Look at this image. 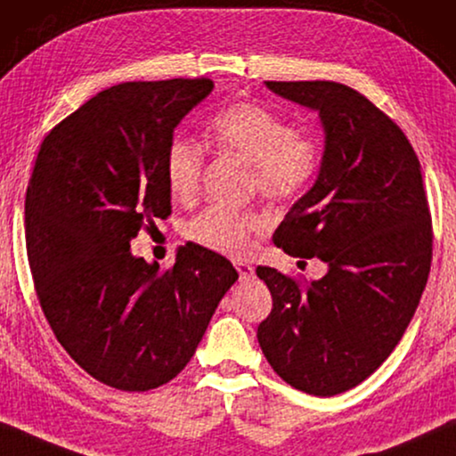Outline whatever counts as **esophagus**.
<instances>
[{
  "instance_id": "esophagus-1",
  "label": "esophagus",
  "mask_w": 456,
  "mask_h": 456,
  "mask_svg": "<svg viewBox=\"0 0 456 456\" xmlns=\"http://www.w3.org/2000/svg\"><path fill=\"white\" fill-rule=\"evenodd\" d=\"M235 268H237V272H240V278H241V281H249V278L254 276V268H251L249 264L235 262Z\"/></svg>"
}]
</instances>
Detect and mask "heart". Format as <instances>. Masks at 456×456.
Segmentation results:
<instances>
[{"instance_id":"b5f03b06","label":"heart","mask_w":456,"mask_h":456,"mask_svg":"<svg viewBox=\"0 0 456 456\" xmlns=\"http://www.w3.org/2000/svg\"><path fill=\"white\" fill-rule=\"evenodd\" d=\"M208 141L223 153L251 163V182L270 200H295L307 192L322 172L325 149L314 133L295 125L257 102H235L208 125ZM205 147L174 137L163 153V174L174 199L190 202L199 194ZM266 221L256 210L210 205L186 223L184 235L196 246L216 254L243 257L254 248Z\"/></svg>"}]
</instances>
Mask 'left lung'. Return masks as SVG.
<instances>
[{
  "mask_svg": "<svg viewBox=\"0 0 456 456\" xmlns=\"http://www.w3.org/2000/svg\"><path fill=\"white\" fill-rule=\"evenodd\" d=\"M266 86L317 110L325 131L322 172L274 243L330 270L298 282L257 266L272 295L257 342L290 387L331 397L370 377L405 334L430 274V208L411 142L369 98L336 81Z\"/></svg>",
  "mask_w": 456,
  "mask_h": 456,
  "instance_id": "left-lung-1",
  "label": "left lung"
}]
</instances>
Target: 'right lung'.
<instances>
[{
  "mask_svg": "<svg viewBox=\"0 0 456 456\" xmlns=\"http://www.w3.org/2000/svg\"><path fill=\"white\" fill-rule=\"evenodd\" d=\"M210 90L208 77L108 87L53 126L34 163L24 227L38 303L67 354L114 389L178 375L240 276L196 243L166 272L128 251L172 213L163 153Z\"/></svg>",
  "mask_w": 456,
  "mask_h": 456,
  "instance_id": "obj_1",
  "label": "right lung"
}]
</instances>
